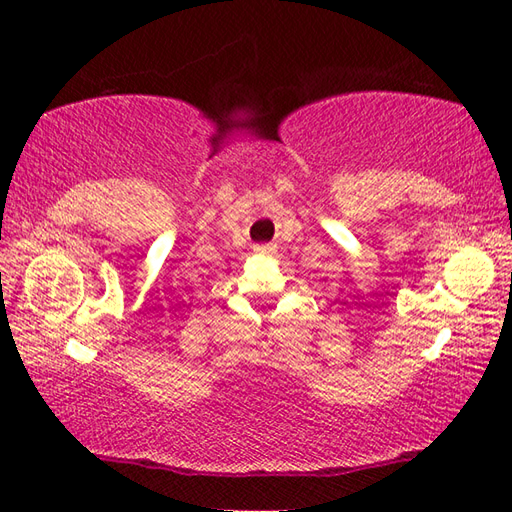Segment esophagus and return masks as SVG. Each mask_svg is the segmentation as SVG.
I'll return each mask as SVG.
<instances>
[{
	"label": "esophagus",
	"instance_id": "obj_1",
	"mask_svg": "<svg viewBox=\"0 0 512 512\" xmlns=\"http://www.w3.org/2000/svg\"><path fill=\"white\" fill-rule=\"evenodd\" d=\"M275 248H277L275 244H257V246H255V250H257L259 255H273Z\"/></svg>",
	"mask_w": 512,
	"mask_h": 512
}]
</instances>
